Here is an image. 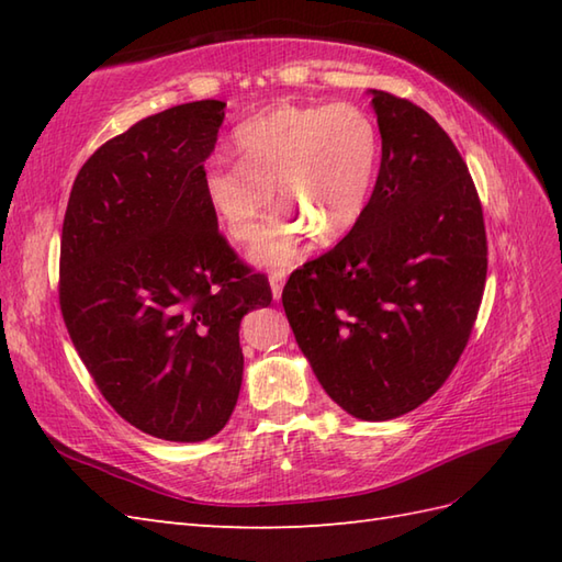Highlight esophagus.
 I'll return each mask as SVG.
<instances>
[{"instance_id":"esophagus-1","label":"esophagus","mask_w":562,"mask_h":562,"mask_svg":"<svg viewBox=\"0 0 562 562\" xmlns=\"http://www.w3.org/2000/svg\"><path fill=\"white\" fill-rule=\"evenodd\" d=\"M284 282H288V272H284V270H272V272H270V290H272V300H280Z\"/></svg>"}]
</instances>
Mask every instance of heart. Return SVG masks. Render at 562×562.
I'll return each mask as SVG.
<instances>
[{
  "instance_id": "obj_1",
  "label": "heart",
  "mask_w": 562,
  "mask_h": 562,
  "mask_svg": "<svg viewBox=\"0 0 562 562\" xmlns=\"http://www.w3.org/2000/svg\"><path fill=\"white\" fill-rule=\"evenodd\" d=\"M241 161H214L205 198L234 241L256 238L278 202L294 217H278L250 248L262 268L290 266L306 229L336 241L360 222L379 161L372 117L350 103L278 105L236 127Z\"/></svg>"
}]
</instances>
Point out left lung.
Returning <instances> with one entry per match:
<instances>
[{"instance_id":"obj_1","label":"left lung","mask_w":562,"mask_h":562,"mask_svg":"<svg viewBox=\"0 0 562 562\" xmlns=\"http://www.w3.org/2000/svg\"><path fill=\"white\" fill-rule=\"evenodd\" d=\"M381 135L374 193L350 234L290 274L282 306L318 384L381 423L445 384L487 272L479 193L461 154L415 103L369 89Z\"/></svg>"}]
</instances>
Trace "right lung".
I'll return each mask as SVG.
<instances>
[{
  "instance_id": "right-lung-1",
  "label": "right lung",
  "mask_w": 562,
  "mask_h": 562,
  "mask_svg": "<svg viewBox=\"0 0 562 562\" xmlns=\"http://www.w3.org/2000/svg\"><path fill=\"white\" fill-rule=\"evenodd\" d=\"M224 101L149 115L91 154L59 244L69 338L113 411L166 441H202L241 391V318L272 302L217 229L205 161Z\"/></svg>"
}]
</instances>
